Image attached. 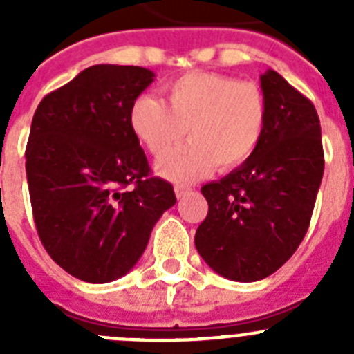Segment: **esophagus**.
<instances>
[{"instance_id": "esophagus-1", "label": "esophagus", "mask_w": 354, "mask_h": 354, "mask_svg": "<svg viewBox=\"0 0 354 354\" xmlns=\"http://www.w3.org/2000/svg\"><path fill=\"white\" fill-rule=\"evenodd\" d=\"M189 192H192V187L189 186H184V184H175V195H177V198H184L186 195H189Z\"/></svg>"}]
</instances>
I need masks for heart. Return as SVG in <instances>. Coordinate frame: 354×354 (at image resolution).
<instances>
[{"label":"heart","mask_w":354,"mask_h":354,"mask_svg":"<svg viewBox=\"0 0 354 354\" xmlns=\"http://www.w3.org/2000/svg\"><path fill=\"white\" fill-rule=\"evenodd\" d=\"M167 104L136 97L129 109L133 133L154 158L170 154L187 131L192 142L159 162L174 180H193L214 168L232 170L257 150L268 120L261 86L218 72H189L165 86Z\"/></svg>","instance_id":"1"}]
</instances>
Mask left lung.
I'll list each match as a JSON object with an SVG mask.
<instances>
[{
  "label": "left lung",
  "instance_id": "1",
  "mask_svg": "<svg viewBox=\"0 0 354 354\" xmlns=\"http://www.w3.org/2000/svg\"><path fill=\"white\" fill-rule=\"evenodd\" d=\"M261 88L268 106L261 143L239 168L202 186L209 211L195 234L202 259L234 282H257L289 261L308 230L324 171L310 99L271 68Z\"/></svg>",
  "mask_w": 354,
  "mask_h": 354
}]
</instances>
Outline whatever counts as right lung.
Segmentation results:
<instances>
[{"mask_svg": "<svg viewBox=\"0 0 354 354\" xmlns=\"http://www.w3.org/2000/svg\"><path fill=\"white\" fill-rule=\"evenodd\" d=\"M154 81L134 65H93L40 101L26 145L37 232L68 274L106 283L145 252L156 221L177 202L150 175L129 124L133 101Z\"/></svg>", "mask_w": 354, "mask_h": 354, "instance_id": "1", "label": "right lung"}]
</instances>
